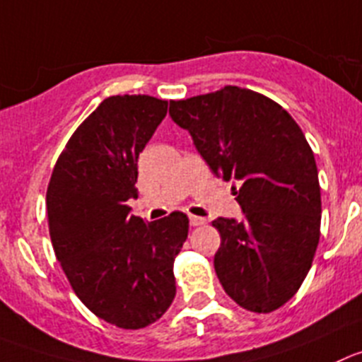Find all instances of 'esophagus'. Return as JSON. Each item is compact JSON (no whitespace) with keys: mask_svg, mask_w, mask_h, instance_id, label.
<instances>
[{"mask_svg":"<svg viewBox=\"0 0 362 362\" xmlns=\"http://www.w3.org/2000/svg\"><path fill=\"white\" fill-rule=\"evenodd\" d=\"M189 225H191V227H200V225H205V218H198V216H189Z\"/></svg>","mask_w":362,"mask_h":362,"instance_id":"34e87169","label":"esophagus"}]
</instances>
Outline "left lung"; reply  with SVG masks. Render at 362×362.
Masks as SVG:
<instances>
[{"instance_id":"obj_1","label":"left lung","mask_w":362,"mask_h":362,"mask_svg":"<svg viewBox=\"0 0 362 362\" xmlns=\"http://www.w3.org/2000/svg\"><path fill=\"white\" fill-rule=\"evenodd\" d=\"M216 177L235 180L241 221L218 218L214 269L223 289L252 313H272L295 296L320 241L318 168L302 128L276 101L227 86L170 101Z\"/></svg>"}]
</instances>
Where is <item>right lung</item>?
Wrapping results in <instances>:
<instances>
[{"instance_id":"1","label":"right lung","mask_w":362,"mask_h":362,"mask_svg":"<svg viewBox=\"0 0 362 362\" xmlns=\"http://www.w3.org/2000/svg\"><path fill=\"white\" fill-rule=\"evenodd\" d=\"M168 112L146 94L110 96L60 153L46 192L49 235L71 288L119 329L157 322L177 295L173 262L187 239L184 212L146 223L132 216L137 158Z\"/></svg>"}]
</instances>
